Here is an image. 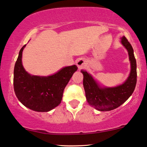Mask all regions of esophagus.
<instances>
[{"instance_id":"obj_1","label":"esophagus","mask_w":147,"mask_h":147,"mask_svg":"<svg viewBox=\"0 0 147 147\" xmlns=\"http://www.w3.org/2000/svg\"><path fill=\"white\" fill-rule=\"evenodd\" d=\"M86 64H87L86 60L83 58L79 59V60H78L77 62V65L79 69H83V68H84L85 67V66H86Z\"/></svg>"}]
</instances>
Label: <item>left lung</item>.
I'll return each instance as SVG.
<instances>
[{
	"mask_svg": "<svg viewBox=\"0 0 147 147\" xmlns=\"http://www.w3.org/2000/svg\"><path fill=\"white\" fill-rule=\"evenodd\" d=\"M121 43L127 49L131 63V72L123 84L115 87H100L92 76L81 70L83 75V87L87 102L100 111H109L123 105L134 91L137 81L136 61L134 49L127 38L123 36Z\"/></svg>",
	"mask_w": 147,
	"mask_h": 147,
	"instance_id": "left-lung-1",
	"label": "left lung"
}]
</instances>
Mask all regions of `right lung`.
<instances>
[{"mask_svg":"<svg viewBox=\"0 0 147 147\" xmlns=\"http://www.w3.org/2000/svg\"><path fill=\"white\" fill-rule=\"evenodd\" d=\"M20 49L14 67L13 87L15 94L22 104L31 110L47 112L60 105L63 93L77 66L63 68L49 77L29 75L22 63V51Z\"/></svg>","mask_w":147,"mask_h":147,"instance_id":"obj_1","label":"right lung"}]
</instances>
